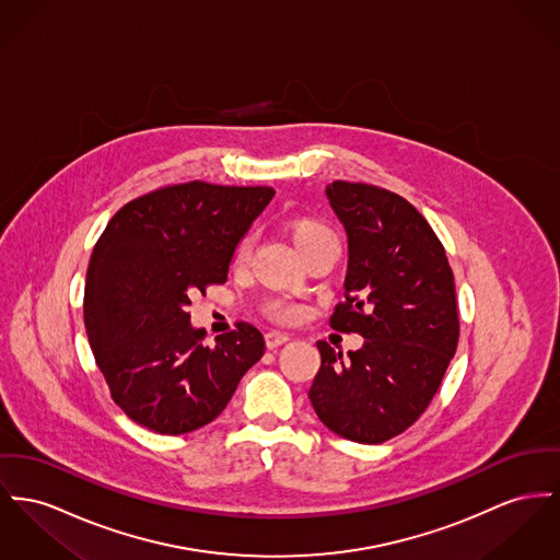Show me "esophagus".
<instances>
[{
	"label": "esophagus",
	"mask_w": 560,
	"mask_h": 560,
	"mask_svg": "<svg viewBox=\"0 0 560 560\" xmlns=\"http://www.w3.org/2000/svg\"><path fill=\"white\" fill-rule=\"evenodd\" d=\"M289 339H291V337L287 336V334H282V331H269V334H265V343H267L269 350H273V348L287 343Z\"/></svg>",
	"instance_id": "obj_1"
}]
</instances>
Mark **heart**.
<instances>
[{
	"instance_id": "b5f03b06",
	"label": "heart",
	"mask_w": 560,
	"mask_h": 560,
	"mask_svg": "<svg viewBox=\"0 0 560 560\" xmlns=\"http://www.w3.org/2000/svg\"><path fill=\"white\" fill-rule=\"evenodd\" d=\"M284 231L287 235L291 237V242L295 244L301 257L307 255L310 250H314L316 246L320 244H327V242H336L334 240V233L327 224L314 217H293L284 223ZM250 257V240L244 237L237 246H235V253H233V262L235 265H246ZM271 314L276 318H282V320H291L298 316V310L291 307V305H284V303H271Z\"/></svg>"
}]
</instances>
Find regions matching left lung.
I'll return each instance as SVG.
<instances>
[{"label": "left lung", "mask_w": 560, "mask_h": 560, "mask_svg": "<svg viewBox=\"0 0 560 560\" xmlns=\"http://www.w3.org/2000/svg\"><path fill=\"white\" fill-rule=\"evenodd\" d=\"M325 192L348 240L346 303L331 327L365 341L348 354L318 341L307 397L339 438L382 444L427 410L456 352L454 276L431 224L404 197L343 180Z\"/></svg>", "instance_id": "obj_1"}]
</instances>
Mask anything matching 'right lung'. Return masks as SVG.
Here are the masks:
<instances>
[{
	"label": "right lung",
	"mask_w": 560,
	"mask_h": 560,
	"mask_svg": "<svg viewBox=\"0 0 560 560\" xmlns=\"http://www.w3.org/2000/svg\"><path fill=\"white\" fill-rule=\"evenodd\" d=\"M271 187L192 180L122 206L93 248L84 325L114 404L161 435L206 427L265 352L261 331L206 346L190 325V295L224 284L235 246L273 197Z\"/></svg>",
	"instance_id": "right-lung-1"
}]
</instances>
